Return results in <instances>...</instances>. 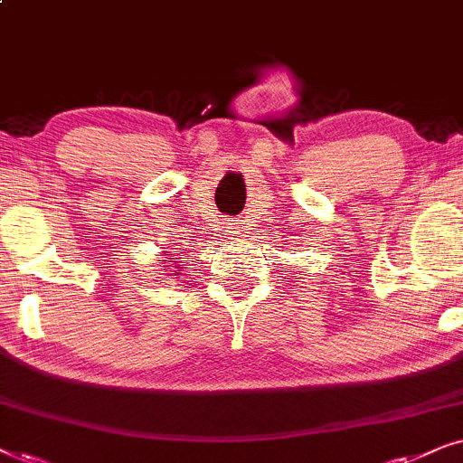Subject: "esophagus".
Listing matches in <instances>:
<instances>
[{
  "instance_id": "34e87169",
  "label": "esophagus",
  "mask_w": 463,
  "mask_h": 463,
  "mask_svg": "<svg viewBox=\"0 0 463 463\" xmlns=\"http://www.w3.org/2000/svg\"><path fill=\"white\" fill-rule=\"evenodd\" d=\"M232 235H243V228L235 226V228H232Z\"/></svg>"
}]
</instances>
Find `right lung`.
Segmentation results:
<instances>
[{"mask_svg": "<svg viewBox=\"0 0 463 463\" xmlns=\"http://www.w3.org/2000/svg\"><path fill=\"white\" fill-rule=\"evenodd\" d=\"M165 256H174V254H169V251H167V254H165ZM175 260H177V258H167V260H160V262L169 264V262H175ZM175 269H180V267H175ZM174 273H175V270H174Z\"/></svg>", "mask_w": 463, "mask_h": 463, "instance_id": "obj_1", "label": "right lung"}]
</instances>
